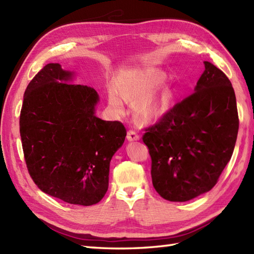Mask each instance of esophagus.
Masks as SVG:
<instances>
[{"label": "esophagus", "instance_id": "obj_1", "mask_svg": "<svg viewBox=\"0 0 254 254\" xmlns=\"http://www.w3.org/2000/svg\"><path fill=\"white\" fill-rule=\"evenodd\" d=\"M127 141H130V142L138 141V139H139V135H138V134H137L135 131L130 130V131H127Z\"/></svg>", "mask_w": 254, "mask_h": 254}]
</instances>
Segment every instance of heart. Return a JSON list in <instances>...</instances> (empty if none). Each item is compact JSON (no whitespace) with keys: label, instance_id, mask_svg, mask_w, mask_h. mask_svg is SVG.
Masks as SVG:
<instances>
[{"label":"heart","instance_id":"heart-1","mask_svg":"<svg viewBox=\"0 0 254 254\" xmlns=\"http://www.w3.org/2000/svg\"><path fill=\"white\" fill-rule=\"evenodd\" d=\"M165 75L159 71L131 72L121 75L117 86L107 90L110 109L122 115L126 110V99L134 100V110L145 122H156L168 115L175 104V91L170 86L159 85Z\"/></svg>","mask_w":254,"mask_h":254}]
</instances>
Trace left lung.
Listing matches in <instances>:
<instances>
[{"label":"left lung","instance_id":"8db88e82","mask_svg":"<svg viewBox=\"0 0 254 254\" xmlns=\"http://www.w3.org/2000/svg\"><path fill=\"white\" fill-rule=\"evenodd\" d=\"M204 65L194 93L143 135L153 186L167 201H190L212 190L234 153L239 128L235 90L214 64Z\"/></svg>","mask_w":254,"mask_h":254}]
</instances>
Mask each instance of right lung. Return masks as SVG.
I'll list each match as a JSON object with an SVG mask.
<instances>
[{"instance_id":"1","label":"right lung","mask_w":254,"mask_h":254,"mask_svg":"<svg viewBox=\"0 0 254 254\" xmlns=\"http://www.w3.org/2000/svg\"><path fill=\"white\" fill-rule=\"evenodd\" d=\"M73 72L49 63L30 80L19 117L21 144L31 179L49 195L89 206L105 196L112 156L127 130L95 116L97 91L69 84Z\"/></svg>"}]
</instances>
